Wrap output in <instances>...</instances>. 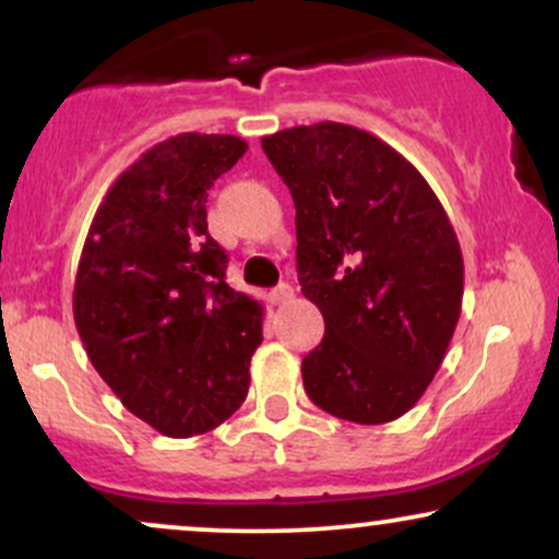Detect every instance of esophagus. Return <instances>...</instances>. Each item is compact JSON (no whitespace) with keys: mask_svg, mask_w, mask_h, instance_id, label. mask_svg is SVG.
<instances>
[{"mask_svg":"<svg viewBox=\"0 0 559 559\" xmlns=\"http://www.w3.org/2000/svg\"><path fill=\"white\" fill-rule=\"evenodd\" d=\"M294 297V286L292 284H278L271 292V301L273 305H286L288 299Z\"/></svg>","mask_w":559,"mask_h":559,"instance_id":"obj_1","label":"esophagus"}]
</instances>
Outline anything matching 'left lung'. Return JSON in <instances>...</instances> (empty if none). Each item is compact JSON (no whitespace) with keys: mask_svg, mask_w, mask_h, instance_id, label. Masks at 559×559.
Masks as SVG:
<instances>
[{"mask_svg":"<svg viewBox=\"0 0 559 559\" xmlns=\"http://www.w3.org/2000/svg\"><path fill=\"white\" fill-rule=\"evenodd\" d=\"M297 207L301 294L325 336L301 360L336 418L396 420L433 381L463 307V252L431 186L400 152L344 123L262 139Z\"/></svg>","mask_w":559,"mask_h":559,"instance_id":"8db88e82","label":"left lung"}]
</instances>
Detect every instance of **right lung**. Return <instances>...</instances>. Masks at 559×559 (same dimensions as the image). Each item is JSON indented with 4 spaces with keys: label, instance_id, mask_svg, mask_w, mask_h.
Returning <instances> with one entry per match:
<instances>
[{
    "label": "right lung",
    "instance_id": "add662e5",
    "mask_svg": "<svg viewBox=\"0 0 559 559\" xmlns=\"http://www.w3.org/2000/svg\"><path fill=\"white\" fill-rule=\"evenodd\" d=\"M247 152L221 133H178L110 186L75 273V329L96 373L170 439L239 409L262 342V305L226 284L207 191Z\"/></svg>",
    "mask_w": 559,
    "mask_h": 559
}]
</instances>
